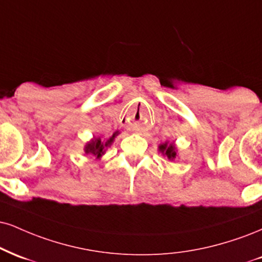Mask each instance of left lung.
I'll return each mask as SVG.
<instances>
[{"instance_id": "8db88e82", "label": "left lung", "mask_w": 262, "mask_h": 262, "mask_svg": "<svg viewBox=\"0 0 262 262\" xmlns=\"http://www.w3.org/2000/svg\"><path fill=\"white\" fill-rule=\"evenodd\" d=\"M159 149L163 154V156H167V159L171 160V161H173V160L177 157V150H176L174 144L165 143V144L160 145Z\"/></svg>"}]
</instances>
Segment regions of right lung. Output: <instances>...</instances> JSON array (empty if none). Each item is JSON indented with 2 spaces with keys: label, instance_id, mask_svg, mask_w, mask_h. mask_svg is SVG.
I'll use <instances>...</instances> for the list:
<instances>
[{
  "label": "right lung",
  "instance_id": "right-lung-1",
  "mask_svg": "<svg viewBox=\"0 0 262 262\" xmlns=\"http://www.w3.org/2000/svg\"><path fill=\"white\" fill-rule=\"evenodd\" d=\"M115 137H116V133L113 134L110 139H107L105 143L101 140V138H94V139H91L89 143H86V145H85L84 147L85 154H89V155L95 156L96 159H101V156L105 154V149L112 144Z\"/></svg>",
  "mask_w": 262,
  "mask_h": 262
}]
</instances>
